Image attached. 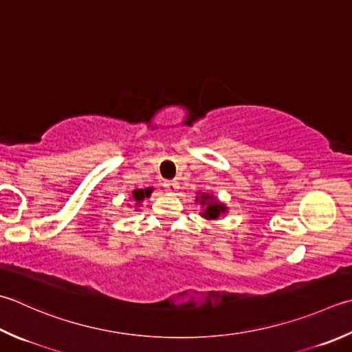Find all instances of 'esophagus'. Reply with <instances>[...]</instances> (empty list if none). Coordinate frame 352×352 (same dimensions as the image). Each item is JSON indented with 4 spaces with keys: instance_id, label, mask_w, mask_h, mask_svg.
I'll return each mask as SVG.
<instances>
[{
    "instance_id": "esophagus-1",
    "label": "esophagus",
    "mask_w": 352,
    "mask_h": 352,
    "mask_svg": "<svg viewBox=\"0 0 352 352\" xmlns=\"http://www.w3.org/2000/svg\"><path fill=\"white\" fill-rule=\"evenodd\" d=\"M164 188H166L169 194H175L180 184H178V182H164Z\"/></svg>"
}]
</instances>
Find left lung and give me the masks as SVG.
Returning <instances> with one entry per match:
<instances>
[{
    "label": "left lung",
    "instance_id": "obj_1",
    "mask_svg": "<svg viewBox=\"0 0 352 352\" xmlns=\"http://www.w3.org/2000/svg\"><path fill=\"white\" fill-rule=\"evenodd\" d=\"M195 203L201 206L203 210L199 212V215L208 219V221H218L219 218L226 217L227 212H229V208L219 201L215 195L209 194V192H197Z\"/></svg>",
    "mask_w": 352,
    "mask_h": 352
}]
</instances>
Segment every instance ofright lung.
Here are the masks:
<instances>
[{"mask_svg": "<svg viewBox=\"0 0 352 352\" xmlns=\"http://www.w3.org/2000/svg\"><path fill=\"white\" fill-rule=\"evenodd\" d=\"M153 190H154V188L134 189V190H133V194H131V197H129V199L135 204V208H140L142 203H143V199H144V198H149V197H151V194H153ZM128 206L131 208V204H128Z\"/></svg>", "mask_w": 352, "mask_h": 352, "instance_id": "add662e5", "label": "right lung"}]
</instances>
